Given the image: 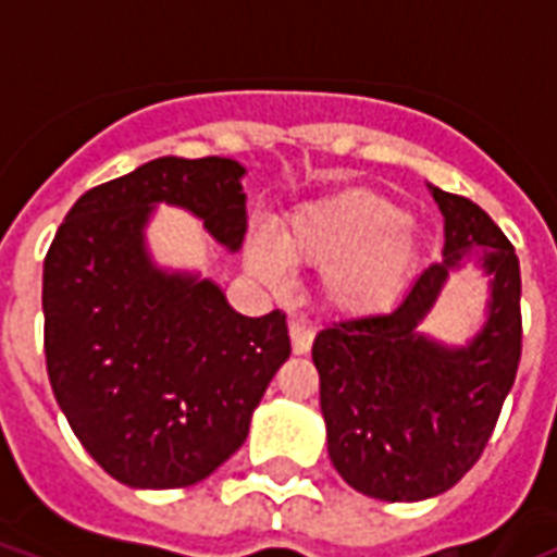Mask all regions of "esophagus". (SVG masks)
Segmentation results:
<instances>
[{
    "mask_svg": "<svg viewBox=\"0 0 557 557\" xmlns=\"http://www.w3.org/2000/svg\"><path fill=\"white\" fill-rule=\"evenodd\" d=\"M288 335H292V349H295V356H306L309 349H312V341H314V332L300 321H292L288 326Z\"/></svg>",
    "mask_w": 557,
    "mask_h": 557,
    "instance_id": "esophagus-1",
    "label": "esophagus"
}]
</instances>
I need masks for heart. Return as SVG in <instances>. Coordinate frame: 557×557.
Wrapping results in <instances>:
<instances>
[{"mask_svg": "<svg viewBox=\"0 0 557 557\" xmlns=\"http://www.w3.org/2000/svg\"><path fill=\"white\" fill-rule=\"evenodd\" d=\"M288 262L321 271V297L347 318L396 304L419 265V239L393 201L370 190H344L292 210L277 236L257 227L245 265L271 288L288 283Z\"/></svg>", "mask_w": 557, "mask_h": 557, "instance_id": "heart-1", "label": "heart"}]
</instances>
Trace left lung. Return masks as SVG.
Instances as JSON below:
<instances>
[{
    "instance_id": "1",
    "label": "left lung",
    "mask_w": 557,
    "mask_h": 557,
    "mask_svg": "<svg viewBox=\"0 0 557 557\" xmlns=\"http://www.w3.org/2000/svg\"><path fill=\"white\" fill-rule=\"evenodd\" d=\"M445 222L442 260L387 314L318 332L326 450L356 492L416 503L457 485L483 454L520 361V262L483 208L428 185ZM486 277L484 321L462 345L421 330L459 270Z\"/></svg>"
}]
</instances>
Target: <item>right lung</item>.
I'll list each match as a JSON object with an SVG mask.
<instances>
[{
	"instance_id": "add662e5",
	"label": "right lung",
	"mask_w": 557,
	"mask_h": 557,
	"mask_svg": "<svg viewBox=\"0 0 557 557\" xmlns=\"http://www.w3.org/2000/svg\"><path fill=\"white\" fill-rule=\"evenodd\" d=\"M245 173L219 156L147 161L83 193L48 248V379L74 436L117 483L185 488L213 474L292 356L286 314H239L219 283L161 265L147 243L168 205L239 251Z\"/></svg>"
}]
</instances>
